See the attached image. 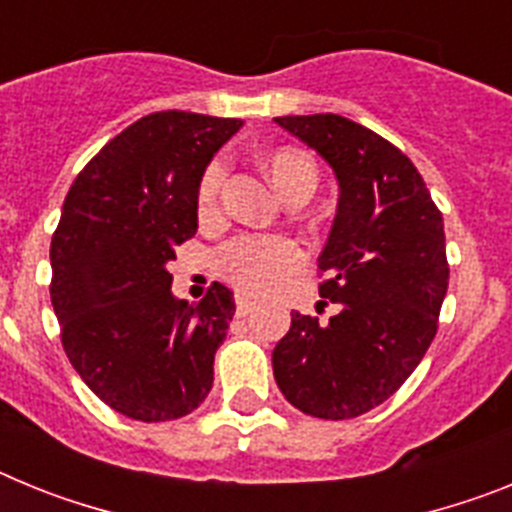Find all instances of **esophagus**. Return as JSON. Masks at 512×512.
Returning <instances> with one entry per match:
<instances>
[{"mask_svg":"<svg viewBox=\"0 0 512 512\" xmlns=\"http://www.w3.org/2000/svg\"><path fill=\"white\" fill-rule=\"evenodd\" d=\"M253 307H256V302L248 300V297H241V295L235 297V315H238V318H246Z\"/></svg>","mask_w":512,"mask_h":512,"instance_id":"esophagus-1","label":"esophagus"}]
</instances>
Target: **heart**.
I'll return each mask as SVG.
<instances>
[{
  "mask_svg": "<svg viewBox=\"0 0 512 512\" xmlns=\"http://www.w3.org/2000/svg\"><path fill=\"white\" fill-rule=\"evenodd\" d=\"M261 169L269 182L277 187L284 200L310 197L318 187V164L310 153L300 148L284 146L261 156ZM225 171L220 161H212L197 184V212L200 217H212L220 205ZM305 264V251L292 238L279 235H243L217 253V269L233 287L248 295H269L282 287L289 277H295Z\"/></svg>",
  "mask_w": 512,
  "mask_h": 512,
  "instance_id": "b5f03b06",
  "label": "heart"
}]
</instances>
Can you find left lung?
Here are the masks:
<instances>
[{
  "instance_id": "1",
  "label": "left lung",
  "mask_w": 512,
  "mask_h": 512,
  "mask_svg": "<svg viewBox=\"0 0 512 512\" xmlns=\"http://www.w3.org/2000/svg\"><path fill=\"white\" fill-rule=\"evenodd\" d=\"M328 161L341 187L318 259L328 323L292 312L271 364L297 410L325 420L369 413L415 372L438 330L446 235L423 176L400 148L341 115L274 117Z\"/></svg>"
}]
</instances>
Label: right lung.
I'll return each mask as SVG.
<instances>
[{"label":"right lung","instance_id":"add662e5","mask_svg":"<svg viewBox=\"0 0 512 512\" xmlns=\"http://www.w3.org/2000/svg\"><path fill=\"white\" fill-rule=\"evenodd\" d=\"M235 117L153 112L107 143L71 184L51 241L61 343L89 390L143 423L189 415L212 390L233 292L171 295L174 248L197 233V184L241 130Z\"/></svg>","mask_w":512,"mask_h":512}]
</instances>
